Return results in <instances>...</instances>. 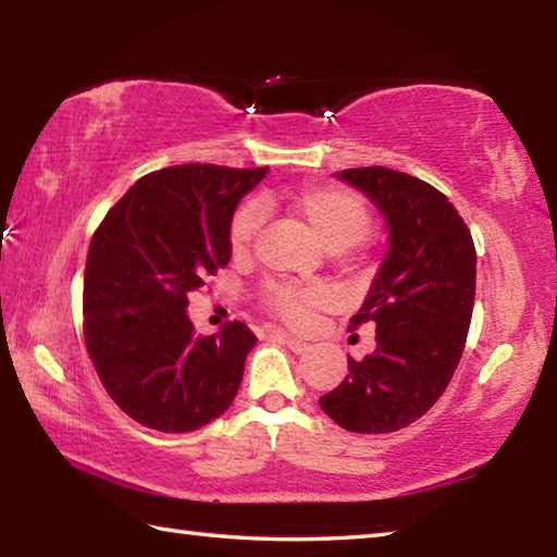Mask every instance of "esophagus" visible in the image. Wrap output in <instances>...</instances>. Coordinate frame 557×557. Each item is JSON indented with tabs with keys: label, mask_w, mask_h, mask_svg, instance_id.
Instances as JSON below:
<instances>
[{
	"label": "esophagus",
	"mask_w": 557,
	"mask_h": 557,
	"mask_svg": "<svg viewBox=\"0 0 557 557\" xmlns=\"http://www.w3.org/2000/svg\"><path fill=\"white\" fill-rule=\"evenodd\" d=\"M280 338H282V344L289 348V351H295V354H307L309 351V344L301 342V338L287 336V334H280Z\"/></svg>",
	"instance_id": "obj_1"
}]
</instances>
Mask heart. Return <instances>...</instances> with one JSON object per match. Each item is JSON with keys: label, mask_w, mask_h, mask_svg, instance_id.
<instances>
[{"label": "heart", "mask_w": 557, "mask_h": 557, "mask_svg": "<svg viewBox=\"0 0 557 557\" xmlns=\"http://www.w3.org/2000/svg\"><path fill=\"white\" fill-rule=\"evenodd\" d=\"M282 203L287 211L305 221L326 250L338 252L361 243L371 231V211L361 196L338 186H305L285 196H265L262 203ZM262 223L258 206H245L231 221L228 243L233 256H245L250 250ZM334 295L326 287H292L272 285L268 289V305L275 314L292 326H305L319 309L329 307Z\"/></svg>", "instance_id": "obj_1"}]
</instances>
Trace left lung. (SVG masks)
<instances>
[{"mask_svg": "<svg viewBox=\"0 0 557 557\" xmlns=\"http://www.w3.org/2000/svg\"><path fill=\"white\" fill-rule=\"evenodd\" d=\"M336 178L383 213L388 252L351 319L375 324V351L348 358V375L319 405L348 432L383 435L422 418L455 375L474 307L476 250L447 196L418 176L363 166Z\"/></svg>", "mask_w": 557, "mask_h": 557, "instance_id": "8db88e82", "label": "left lung"}]
</instances>
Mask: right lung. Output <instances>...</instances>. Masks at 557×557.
I'll return each instance as SVG.
<instances>
[{"label":"right lung","instance_id":"add662e5","mask_svg":"<svg viewBox=\"0 0 557 557\" xmlns=\"http://www.w3.org/2000/svg\"><path fill=\"white\" fill-rule=\"evenodd\" d=\"M268 169L176 164L147 174L112 206L90 240L86 346L110 398L139 425L191 432L240 388L256 334L228 322L196 336L188 292L231 260L240 199Z\"/></svg>","mask_w":557,"mask_h":557}]
</instances>
